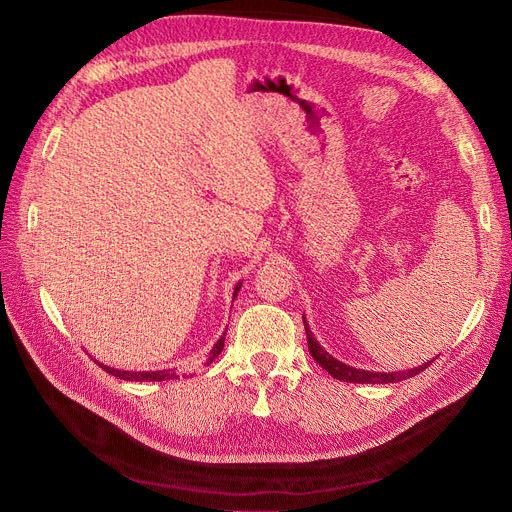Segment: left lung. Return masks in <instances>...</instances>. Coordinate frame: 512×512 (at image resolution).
I'll use <instances>...</instances> for the list:
<instances>
[{
    "instance_id": "left-lung-1",
    "label": "left lung",
    "mask_w": 512,
    "mask_h": 512,
    "mask_svg": "<svg viewBox=\"0 0 512 512\" xmlns=\"http://www.w3.org/2000/svg\"><path fill=\"white\" fill-rule=\"evenodd\" d=\"M303 324H305V335H307V347H309V353L311 358H314L330 376L332 379L337 381H345V383H370V385H385V383H399L404 379H412V376H416L418 372H422L425 368H429V364L433 362H427L422 364L418 368H410V370H397V372H370V370H360V368H353V366H347L343 362H339L337 358H332V355L316 341L314 332L309 330V324L303 316Z\"/></svg>"
}]
</instances>
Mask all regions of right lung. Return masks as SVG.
Wrapping results in <instances>:
<instances>
[{
  "label": "right lung",
  "mask_w": 512,
  "mask_h": 512,
  "mask_svg": "<svg viewBox=\"0 0 512 512\" xmlns=\"http://www.w3.org/2000/svg\"><path fill=\"white\" fill-rule=\"evenodd\" d=\"M240 286H242V282H238L236 284V288H234V299H236V295H238V291H240ZM224 341H226V332L224 335L219 337V341L213 345V349L209 351V358H207V364H211L217 355L221 353V349H224ZM100 364V362H98ZM108 374H113V376H119V379H123V381H146V383H150V381H171V379H177V374H175V368H171V370H150V372H131V370H119V368H110V366H104V364H100Z\"/></svg>",
  "instance_id": "obj_1"
}]
</instances>
